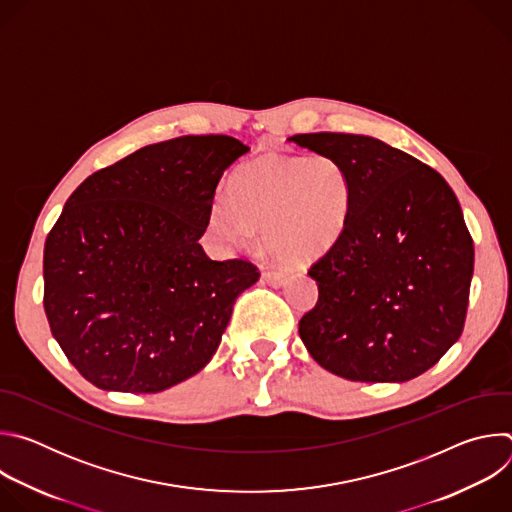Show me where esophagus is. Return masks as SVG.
Listing matches in <instances>:
<instances>
[{"instance_id": "34e87169", "label": "esophagus", "mask_w": 512, "mask_h": 512, "mask_svg": "<svg viewBox=\"0 0 512 512\" xmlns=\"http://www.w3.org/2000/svg\"><path fill=\"white\" fill-rule=\"evenodd\" d=\"M285 279H287V275L281 273V271H265V273H263V281L269 283V285H273V287L283 285Z\"/></svg>"}]
</instances>
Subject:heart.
Here are the masks:
<instances>
[{
    "instance_id": "heart-1",
    "label": "heart",
    "mask_w": 512,
    "mask_h": 512,
    "mask_svg": "<svg viewBox=\"0 0 512 512\" xmlns=\"http://www.w3.org/2000/svg\"><path fill=\"white\" fill-rule=\"evenodd\" d=\"M352 178L326 154H269L247 162L210 204L212 235L231 249H249L265 231L269 249L287 261L314 263L344 237L352 212Z\"/></svg>"
}]
</instances>
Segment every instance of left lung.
Instances as JSON below:
<instances>
[{"mask_svg": "<svg viewBox=\"0 0 512 512\" xmlns=\"http://www.w3.org/2000/svg\"><path fill=\"white\" fill-rule=\"evenodd\" d=\"M287 141L340 160L354 188L344 237L308 271L318 304L300 320L302 342L348 381L419 377L458 342L466 320L474 243L454 190L371 135Z\"/></svg>", "mask_w": 512, "mask_h": 512, "instance_id": "1", "label": "left lung"}]
</instances>
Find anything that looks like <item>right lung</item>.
I'll return each mask as SVG.
<instances>
[{
	"mask_svg": "<svg viewBox=\"0 0 512 512\" xmlns=\"http://www.w3.org/2000/svg\"><path fill=\"white\" fill-rule=\"evenodd\" d=\"M247 152L229 135L145 145L66 200L44 245V310L95 387L158 393L214 356L259 271L243 259L212 261L198 239L218 182Z\"/></svg>",
	"mask_w": 512,
	"mask_h": 512,
	"instance_id": "1",
	"label": "right lung"
}]
</instances>
